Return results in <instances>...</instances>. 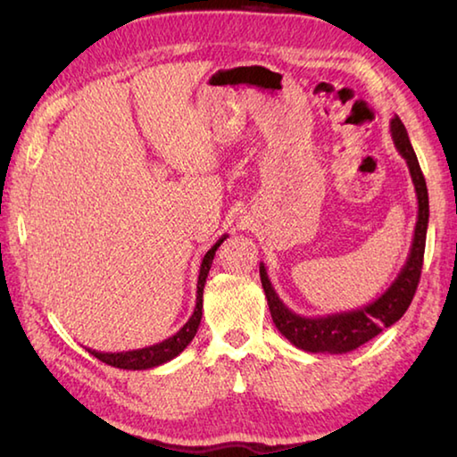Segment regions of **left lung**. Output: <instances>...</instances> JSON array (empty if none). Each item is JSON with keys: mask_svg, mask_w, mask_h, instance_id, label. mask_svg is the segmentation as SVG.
I'll return each instance as SVG.
<instances>
[{"mask_svg": "<svg viewBox=\"0 0 457 457\" xmlns=\"http://www.w3.org/2000/svg\"><path fill=\"white\" fill-rule=\"evenodd\" d=\"M391 138L395 143V149L401 157L407 161L411 181L415 185L417 195V223L415 234L409 250L407 262L401 268L399 276L395 278L389 288L381 296L367 306L353 308L346 312L327 314V316H300L292 312L286 306L280 296H278L272 282H270L266 266L260 264V280L264 286L270 314L276 328L290 340L294 346L306 353H330L343 354L359 349L361 345L369 343L375 338L383 328H389L395 324L411 304L415 296L417 284H420L421 266H423V252H425V236H428L429 223V197L428 185H425L420 161L409 141L407 129L401 119H391Z\"/></svg>", "mask_w": 457, "mask_h": 457, "instance_id": "left-lung-1", "label": "left lung"}]
</instances>
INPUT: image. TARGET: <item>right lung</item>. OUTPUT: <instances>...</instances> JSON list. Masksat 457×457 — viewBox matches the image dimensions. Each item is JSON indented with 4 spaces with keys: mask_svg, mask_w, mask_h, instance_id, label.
<instances>
[{
    "mask_svg": "<svg viewBox=\"0 0 457 457\" xmlns=\"http://www.w3.org/2000/svg\"><path fill=\"white\" fill-rule=\"evenodd\" d=\"M228 237V234H223L218 242L212 245V250H207V253L201 260V268H199V278H197V303H195V311H193L191 319L183 324V327L175 332L173 337H169L165 340H161L157 345L145 346V349H135V351H122V353H100V351H92L88 349L90 354H95L98 361L106 362V365L117 367V369H129V370H145V369H153L163 365V362H169L175 359L177 354L183 353L187 349V345L195 337V332L199 328L201 322V311H204V288H205V278L210 274L212 262L218 247L223 244V239Z\"/></svg>",
    "mask_w": 457,
    "mask_h": 457,
    "instance_id": "right-lung-1",
    "label": "right lung"
}]
</instances>
